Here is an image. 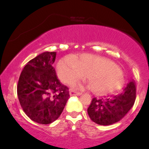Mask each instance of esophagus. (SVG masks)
<instances>
[{"instance_id":"esophagus-1","label":"esophagus","mask_w":149,"mask_h":149,"mask_svg":"<svg viewBox=\"0 0 149 149\" xmlns=\"http://www.w3.org/2000/svg\"><path fill=\"white\" fill-rule=\"evenodd\" d=\"M81 92H79V91H76L74 90H71L70 91V95H79L81 94Z\"/></svg>"}]
</instances>
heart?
Segmentation results:
<instances>
[{
	"instance_id": "b5f03b06",
	"label": "heart",
	"mask_w": 149,
	"mask_h": 149,
	"mask_svg": "<svg viewBox=\"0 0 149 149\" xmlns=\"http://www.w3.org/2000/svg\"><path fill=\"white\" fill-rule=\"evenodd\" d=\"M58 74L60 80L68 85L87 77L89 87L97 93L117 90L123 82V74L117 64L107 58L87 54L75 57L73 62L68 58L61 60Z\"/></svg>"
}]
</instances>
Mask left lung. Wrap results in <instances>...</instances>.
I'll return each instance as SVG.
<instances>
[{
	"label": "left lung",
	"instance_id": "1",
	"mask_svg": "<svg viewBox=\"0 0 149 149\" xmlns=\"http://www.w3.org/2000/svg\"><path fill=\"white\" fill-rule=\"evenodd\" d=\"M136 96V83L130 81L119 94L99 99L93 97L87 113L95 123L101 125H111L120 121L129 112L134 104Z\"/></svg>",
	"mask_w": 149,
	"mask_h": 149
}]
</instances>
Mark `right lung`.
I'll return each mask as SVG.
<instances>
[{"mask_svg": "<svg viewBox=\"0 0 149 149\" xmlns=\"http://www.w3.org/2000/svg\"><path fill=\"white\" fill-rule=\"evenodd\" d=\"M56 52H44L28 62L22 70L17 87L20 105L26 115L40 124L58 119L70 94L58 79L53 66Z\"/></svg>", "mask_w": 149, "mask_h": 149, "instance_id": "1", "label": "right lung"}]
</instances>
